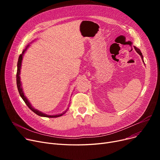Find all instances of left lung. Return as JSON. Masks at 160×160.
<instances>
[{
	"label": "left lung",
	"mask_w": 160,
	"mask_h": 160,
	"mask_svg": "<svg viewBox=\"0 0 160 160\" xmlns=\"http://www.w3.org/2000/svg\"><path fill=\"white\" fill-rule=\"evenodd\" d=\"M134 48H135V50H136V52L141 56V58H142V62H144V61H143V56H142V53H141V50H140L139 48H138L137 47H134Z\"/></svg>",
	"instance_id": "8db88e82"
}]
</instances>
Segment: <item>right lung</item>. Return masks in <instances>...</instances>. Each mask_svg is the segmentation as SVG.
Instances as JSON below:
<instances>
[{
  "label": "right lung",
  "instance_id": "1",
  "mask_svg": "<svg viewBox=\"0 0 160 160\" xmlns=\"http://www.w3.org/2000/svg\"><path fill=\"white\" fill-rule=\"evenodd\" d=\"M29 45H28L27 46V48H25L22 54L19 56V60H18V71H17V76H16V80H17V86H18V91H19V95L21 96V97L22 98V100H24V102H25V104H26L27 105V106L30 109V110L33 112H34L36 114H37L39 116H41V117H49V118H54V117H60L62 115H63L65 113H66V112L67 111V110H66L64 112H63L61 114H58V115H47V114H45L43 113V112H41L38 110H36V109L33 108V106L30 104V103L29 102V101L28 100V99L27 98V97H25L24 94V92L22 91V86H21V80H20V72H21V63H22V56L24 53V52L26 51L27 50V48L28 47ZM69 109V108H67Z\"/></svg>",
  "mask_w": 160,
  "mask_h": 160
}]
</instances>
